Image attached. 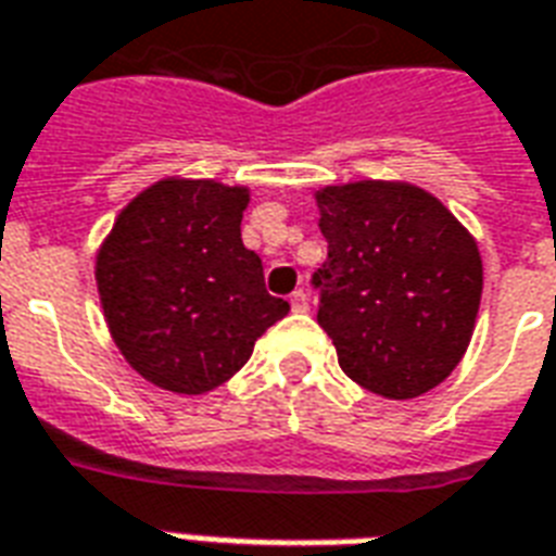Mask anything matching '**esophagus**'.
Segmentation results:
<instances>
[{
  "label": "esophagus",
  "mask_w": 556,
  "mask_h": 556,
  "mask_svg": "<svg viewBox=\"0 0 556 556\" xmlns=\"http://www.w3.org/2000/svg\"><path fill=\"white\" fill-rule=\"evenodd\" d=\"M290 307H293L295 313H307L311 311V299H307L304 290H295V293L290 295Z\"/></svg>",
  "instance_id": "1"
}]
</instances>
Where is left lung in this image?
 Instances as JSON below:
<instances>
[{
  "instance_id": "left-lung-1",
  "label": "left lung",
  "mask_w": 556,
  "mask_h": 556,
  "mask_svg": "<svg viewBox=\"0 0 556 556\" xmlns=\"http://www.w3.org/2000/svg\"><path fill=\"white\" fill-rule=\"evenodd\" d=\"M328 261L313 273L316 319L342 372L383 399H416L454 372L481 304L478 243L445 204L407 181L316 193Z\"/></svg>"
}]
</instances>
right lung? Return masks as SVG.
I'll return each instance as SVG.
<instances>
[{
  "label": "right lung",
  "instance_id": "1",
  "mask_svg": "<svg viewBox=\"0 0 556 556\" xmlns=\"http://www.w3.org/2000/svg\"><path fill=\"white\" fill-rule=\"evenodd\" d=\"M245 207V187L164 178L125 204L96 254L116 349L161 390H216L290 311L266 293L261 257L243 245Z\"/></svg>",
  "mask_w": 556,
  "mask_h": 556
}]
</instances>
